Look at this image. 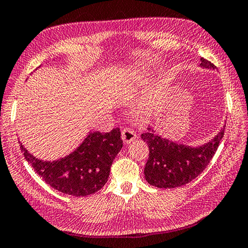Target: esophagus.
Returning a JSON list of instances; mask_svg holds the SVG:
<instances>
[{"instance_id":"34e87169","label":"esophagus","mask_w":248,"mask_h":248,"mask_svg":"<svg viewBox=\"0 0 248 248\" xmlns=\"http://www.w3.org/2000/svg\"><path fill=\"white\" fill-rule=\"evenodd\" d=\"M135 138H136V133L133 129L126 127L122 130V139L125 143H130Z\"/></svg>"}]
</instances>
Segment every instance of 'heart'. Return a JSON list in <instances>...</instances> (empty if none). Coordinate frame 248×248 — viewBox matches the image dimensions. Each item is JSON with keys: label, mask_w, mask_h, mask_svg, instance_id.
Listing matches in <instances>:
<instances>
[{"label": "heart", "mask_w": 248, "mask_h": 248, "mask_svg": "<svg viewBox=\"0 0 248 248\" xmlns=\"http://www.w3.org/2000/svg\"><path fill=\"white\" fill-rule=\"evenodd\" d=\"M135 71H137V70H136V69H135Z\"/></svg>", "instance_id": "b5f03b06"}]
</instances>
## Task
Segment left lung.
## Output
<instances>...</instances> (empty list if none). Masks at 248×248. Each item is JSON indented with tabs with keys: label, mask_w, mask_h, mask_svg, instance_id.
<instances>
[{
	"label": "left lung",
	"mask_w": 248,
	"mask_h": 248,
	"mask_svg": "<svg viewBox=\"0 0 248 248\" xmlns=\"http://www.w3.org/2000/svg\"><path fill=\"white\" fill-rule=\"evenodd\" d=\"M201 66L214 69L215 64L201 58ZM225 129H221L212 141L202 147L192 148L162 138L153 128L141 134L149 147V158L144 167V177L151 186L171 189L189 184L197 178L211 163L216 153Z\"/></svg>",
	"instance_id": "obj_1"
}]
</instances>
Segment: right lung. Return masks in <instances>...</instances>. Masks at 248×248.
I'll return each mask as SVG.
<instances>
[{"label":"right lung","mask_w":248,"mask_h":248,"mask_svg":"<svg viewBox=\"0 0 248 248\" xmlns=\"http://www.w3.org/2000/svg\"><path fill=\"white\" fill-rule=\"evenodd\" d=\"M122 147L120 128L91 133L76 151L53 162L34 157L20 143L25 158L36 174L55 190L73 197H86L106 185L112 162Z\"/></svg>","instance_id":"add662e5"}]
</instances>
